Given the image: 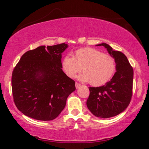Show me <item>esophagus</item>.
<instances>
[{
    "label": "esophagus",
    "instance_id": "34e87169",
    "mask_svg": "<svg viewBox=\"0 0 149 149\" xmlns=\"http://www.w3.org/2000/svg\"><path fill=\"white\" fill-rule=\"evenodd\" d=\"M81 86V85L80 84V83H75V87H76L77 89H79Z\"/></svg>",
    "mask_w": 149,
    "mask_h": 149
}]
</instances>
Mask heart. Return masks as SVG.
Here are the masks:
<instances>
[{
    "label": "heart",
    "mask_w": 149,
    "mask_h": 149,
    "mask_svg": "<svg viewBox=\"0 0 149 149\" xmlns=\"http://www.w3.org/2000/svg\"><path fill=\"white\" fill-rule=\"evenodd\" d=\"M62 65L64 72L70 78H74L83 70V72L79 76V80L89 81L94 86L107 83L116 70V63L113 57L90 47L79 49L73 58L65 56Z\"/></svg>",
    "instance_id": "heart-1"
}]
</instances>
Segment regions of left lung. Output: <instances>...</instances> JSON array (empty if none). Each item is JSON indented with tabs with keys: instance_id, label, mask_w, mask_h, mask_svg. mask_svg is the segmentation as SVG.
<instances>
[{
	"instance_id": "1",
	"label": "left lung",
	"mask_w": 149,
	"mask_h": 149,
	"mask_svg": "<svg viewBox=\"0 0 149 149\" xmlns=\"http://www.w3.org/2000/svg\"><path fill=\"white\" fill-rule=\"evenodd\" d=\"M96 45L104 47L115 59L117 71L104 85L89 87L90 93L87 107L95 117L106 119L119 115L129 105L132 95L134 70L123 53L114 51L107 43Z\"/></svg>"
}]
</instances>
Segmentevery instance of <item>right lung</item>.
Masks as SVG:
<instances>
[{
  "label": "right lung",
  "instance_id": "obj_1",
  "mask_svg": "<svg viewBox=\"0 0 149 149\" xmlns=\"http://www.w3.org/2000/svg\"><path fill=\"white\" fill-rule=\"evenodd\" d=\"M68 45L40 46L26 52L12 73L13 100L24 115L51 121L64 109L75 82L62 70V54Z\"/></svg>",
  "mask_w": 149,
  "mask_h": 149
}]
</instances>
